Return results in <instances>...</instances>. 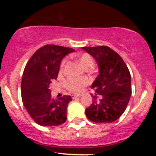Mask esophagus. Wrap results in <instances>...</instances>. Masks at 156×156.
Returning <instances> with one entry per match:
<instances>
[{
  "mask_svg": "<svg viewBox=\"0 0 156 156\" xmlns=\"http://www.w3.org/2000/svg\"><path fill=\"white\" fill-rule=\"evenodd\" d=\"M78 97H81V96L80 95H72V99L78 98Z\"/></svg>",
  "mask_w": 156,
  "mask_h": 156,
  "instance_id": "34e87169",
  "label": "esophagus"
}]
</instances>
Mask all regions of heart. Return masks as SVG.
Wrapping results in <instances>:
<instances>
[{"label":"heart","instance_id":"heart-1","mask_svg":"<svg viewBox=\"0 0 156 156\" xmlns=\"http://www.w3.org/2000/svg\"><path fill=\"white\" fill-rule=\"evenodd\" d=\"M78 63L81 65V66L85 70H90L92 69L94 66V60L92 56L87 53H83L78 56ZM66 61L63 60L61 63L60 70L63 69L64 64ZM87 81L86 79H75V78H69L66 81L65 86L69 90L72 91L73 93H80L82 90L83 87L87 84Z\"/></svg>","mask_w":156,"mask_h":156}]
</instances>
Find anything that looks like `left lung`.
Instances as JSON below:
<instances>
[{
	"label": "left lung",
	"mask_w": 156,
	"mask_h": 156,
	"mask_svg": "<svg viewBox=\"0 0 156 156\" xmlns=\"http://www.w3.org/2000/svg\"><path fill=\"white\" fill-rule=\"evenodd\" d=\"M82 50L95 59L99 75L92 88L103 98L94 100L85 109L86 116L95 123H111L120 118L131 96V78L122 58L106 46L84 47Z\"/></svg>",
	"instance_id": "8db88e82"
}]
</instances>
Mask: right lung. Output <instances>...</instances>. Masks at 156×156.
Wrapping results in <instances>:
<instances>
[{
	"label": "right lung",
	"mask_w": 156,
	"mask_h": 156,
	"mask_svg": "<svg viewBox=\"0 0 156 156\" xmlns=\"http://www.w3.org/2000/svg\"><path fill=\"white\" fill-rule=\"evenodd\" d=\"M72 48L48 44L37 50L25 67L22 78V100L31 119L41 126H58L66 121L71 96L52 98L49 89L56 79L62 58Z\"/></svg>",
	"instance_id": "add662e5"
}]
</instances>
